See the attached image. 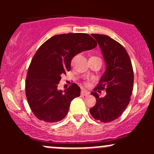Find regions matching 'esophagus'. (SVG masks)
<instances>
[{
	"instance_id": "34e87169",
	"label": "esophagus",
	"mask_w": 154,
	"mask_h": 154,
	"mask_svg": "<svg viewBox=\"0 0 154 154\" xmlns=\"http://www.w3.org/2000/svg\"><path fill=\"white\" fill-rule=\"evenodd\" d=\"M90 94V93L87 91H85V90H82V91H81V95H85V96H87Z\"/></svg>"
}]
</instances>
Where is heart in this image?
<instances>
[{
    "instance_id": "heart-1",
    "label": "heart",
    "mask_w": 154,
    "mask_h": 154,
    "mask_svg": "<svg viewBox=\"0 0 154 154\" xmlns=\"http://www.w3.org/2000/svg\"><path fill=\"white\" fill-rule=\"evenodd\" d=\"M85 85H89V83H88V82H87V83H85Z\"/></svg>"
}]
</instances>
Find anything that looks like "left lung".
Returning <instances> with one entry per match:
<instances>
[{"instance_id":"obj_1","label":"left lung","mask_w":154,"mask_h":154,"mask_svg":"<svg viewBox=\"0 0 154 154\" xmlns=\"http://www.w3.org/2000/svg\"><path fill=\"white\" fill-rule=\"evenodd\" d=\"M99 45L106 70L91 94L96 103L90 109L92 116L102 122L117 119L128 107L133 88L134 75L129 55L121 44L108 35L92 34ZM105 89L107 95L100 97L95 91Z\"/></svg>"}]
</instances>
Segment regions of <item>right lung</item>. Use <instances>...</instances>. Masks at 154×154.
Masks as SVG:
<instances>
[{
	"label": "right lung",
	"mask_w": 154,
	"mask_h": 154,
	"mask_svg": "<svg viewBox=\"0 0 154 154\" xmlns=\"http://www.w3.org/2000/svg\"><path fill=\"white\" fill-rule=\"evenodd\" d=\"M97 46L85 33H68L53 36L35 53L28 69L26 96L32 111L45 122H57L68 114L70 103L80 95L77 84L64 91L58 89L61 75L71 69L72 58Z\"/></svg>",
	"instance_id": "right-lung-1"
}]
</instances>
